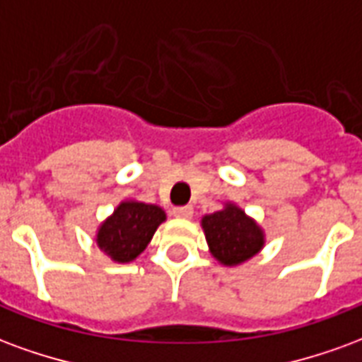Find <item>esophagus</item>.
<instances>
[{"instance_id": "1", "label": "esophagus", "mask_w": 362, "mask_h": 362, "mask_svg": "<svg viewBox=\"0 0 362 362\" xmlns=\"http://www.w3.org/2000/svg\"><path fill=\"white\" fill-rule=\"evenodd\" d=\"M173 215L174 217H178V219H192L194 209H192L189 205H180V207H174Z\"/></svg>"}]
</instances>
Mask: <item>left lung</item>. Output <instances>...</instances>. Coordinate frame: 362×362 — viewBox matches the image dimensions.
<instances>
[{"label":"left lung","mask_w":362,"mask_h":362,"mask_svg":"<svg viewBox=\"0 0 362 362\" xmlns=\"http://www.w3.org/2000/svg\"><path fill=\"white\" fill-rule=\"evenodd\" d=\"M211 254L225 266H236L250 259L264 246V235L252 219L236 205L205 215L202 221Z\"/></svg>","instance_id":"1"}]
</instances>
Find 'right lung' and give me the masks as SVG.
I'll return each mask as SVG.
<instances>
[{"instance_id": "add662e5", "label": "right lung", "mask_w": 362, "mask_h": 362, "mask_svg": "<svg viewBox=\"0 0 362 362\" xmlns=\"http://www.w3.org/2000/svg\"><path fill=\"white\" fill-rule=\"evenodd\" d=\"M163 221L165 211L157 205L124 202L98 228L96 243L112 259L126 264L147 248Z\"/></svg>"}]
</instances>
